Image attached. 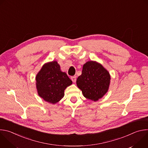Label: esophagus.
Listing matches in <instances>:
<instances>
[{
    "label": "esophagus",
    "mask_w": 148,
    "mask_h": 148,
    "mask_svg": "<svg viewBox=\"0 0 148 148\" xmlns=\"http://www.w3.org/2000/svg\"><path fill=\"white\" fill-rule=\"evenodd\" d=\"M71 79L73 82H75L76 81V76H73L71 77Z\"/></svg>",
    "instance_id": "esophagus-1"
}]
</instances>
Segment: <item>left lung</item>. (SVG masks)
Returning a JSON list of instances; mask_svg holds the SVG:
<instances>
[{
	"instance_id": "1",
	"label": "left lung",
	"mask_w": 148,
	"mask_h": 148,
	"mask_svg": "<svg viewBox=\"0 0 148 148\" xmlns=\"http://www.w3.org/2000/svg\"><path fill=\"white\" fill-rule=\"evenodd\" d=\"M110 82L111 75L106 69L95 61H88L83 65L76 82L84 97L97 101L108 92Z\"/></svg>"
}]
</instances>
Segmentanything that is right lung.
<instances>
[{"instance_id": "obj_1", "label": "right lung", "mask_w": 148, "mask_h": 148, "mask_svg": "<svg viewBox=\"0 0 148 148\" xmlns=\"http://www.w3.org/2000/svg\"><path fill=\"white\" fill-rule=\"evenodd\" d=\"M38 95L52 104L59 102L64 96V90L72 84V81L62 72L57 61L48 62L42 66L36 76Z\"/></svg>"}]
</instances>
